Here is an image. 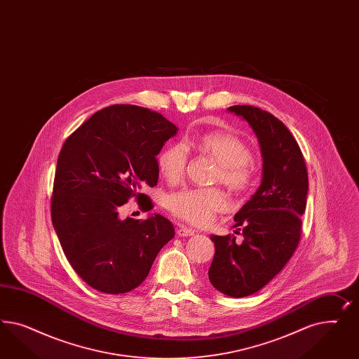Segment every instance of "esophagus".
<instances>
[{
  "label": "esophagus",
  "instance_id": "esophagus-1",
  "mask_svg": "<svg viewBox=\"0 0 359 359\" xmlns=\"http://www.w3.org/2000/svg\"><path fill=\"white\" fill-rule=\"evenodd\" d=\"M195 233L194 229L184 228V226L177 229V236L179 237H191V236H195Z\"/></svg>",
  "mask_w": 359,
  "mask_h": 359
}]
</instances>
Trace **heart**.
<instances>
[{"mask_svg": "<svg viewBox=\"0 0 359 359\" xmlns=\"http://www.w3.org/2000/svg\"><path fill=\"white\" fill-rule=\"evenodd\" d=\"M188 144L217 162L215 177L217 183L221 182L234 192H245L254 183L252 154L237 135L226 131H209L192 138ZM188 162L189 151L182 142L167 146L158 159L161 174L172 184L183 180ZM165 208L175 217L188 224L207 226L217 213L228 209L229 201L217 188H192L167 196Z\"/></svg>", "mask_w": 359, "mask_h": 359, "instance_id": "b5f03b06", "label": "heart"}]
</instances>
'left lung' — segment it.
Segmentation results:
<instances>
[{
  "label": "left lung",
  "mask_w": 359,
  "mask_h": 359,
  "mask_svg": "<svg viewBox=\"0 0 359 359\" xmlns=\"http://www.w3.org/2000/svg\"><path fill=\"white\" fill-rule=\"evenodd\" d=\"M248 121L263 158L262 183L234 216V236H212L216 252L209 280L222 294L245 297L255 294L282 271L300 242L302 216L306 207L308 172L297 142L282 121L251 107L228 108Z\"/></svg>",
  "instance_id": "obj_1"
}]
</instances>
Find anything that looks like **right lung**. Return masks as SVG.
Returning a JSON list of instances; mask_svg holds the SVG:
<instances>
[{
	"label": "right lung",
	"instance_id": "1",
	"mask_svg": "<svg viewBox=\"0 0 359 359\" xmlns=\"http://www.w3.org/2000/svg\"><path fill=\"white\" fill-rule=\"evenodd\" d=\"M177 133L161 113L137 105L101 109L65 142L56 164L51 218L65 257L77 275L104 294L137 288L164 245L174 238L167 218L120 217L134 197L158 183L156 155Z\"/></svg>",
	"mask_w": 359,
	"mask_h": 359
}]
</instances>
